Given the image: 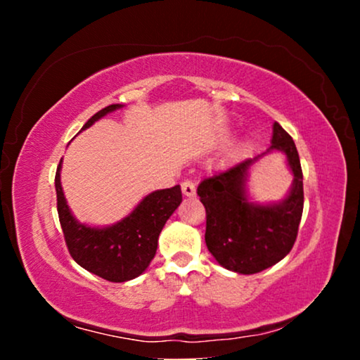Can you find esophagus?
<instances>
[{
  "mask_svg": "<svg viewBox=\"0 0 360 360\" xmlns=\"http://www.w3.org/2000/svg\"><path fill=\"white\" fill-rule=\"evenodd\" d=\"M181 191H184L185 196H195L196 195V186L191 180H184V181H181Z\"/></svg>",
  "mask_w": 360,
  "mask_h": 360,
  "instance_id": "34e87169",
  "label": "esophagus"
}]
</instances>
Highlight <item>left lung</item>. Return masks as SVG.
I'll list each match as a JSON object with an SVG mask.
<instances>
[{
    "instance_id": "obj_1",
    "label": "left lung",
    "mask_w": 360,
    "mask_h": 360,
    "mask_svg": "<svg viewBox=\"0 0 360 360\" xmlns=\"http://www.w3.org/2000/svg\"><path fill=\"white\" fill-rule=\"evenodd\" d=\"M288 155L294 185L288 198L274 205L250 204L245 195L248 167L257 161L240 160L201 180L196 193L206 210V248L219 265L250 275L280 262L297 240L303 214V172L292 136L274 122L272 146Z\"/></svg>"
}]
</instances>
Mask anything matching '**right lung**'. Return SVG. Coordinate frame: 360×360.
Segmentation results:
<instances>
[{
  "mask_svg": "<svg viewBox=\"0 0 360 360\" xmlns=\"http://www.w3.org/2000/svg\"><path fill=\"white\" fill-rule=\"evenodd\" d=\"M120 108L122 105L103 108L82 129H86L100 117ZM60 164L56 174L57 211L73 260L108 282H127L139 277L154 259L162 228L181 203L180 185L152 191L120 223L108 228H91L78 223L68 210L60 185Z\"/></svg>",
  "mask_w": 360,
  "mask_h": 360,
  "instance_id": "1",
  "label": "right lung"
}]
</instances>
